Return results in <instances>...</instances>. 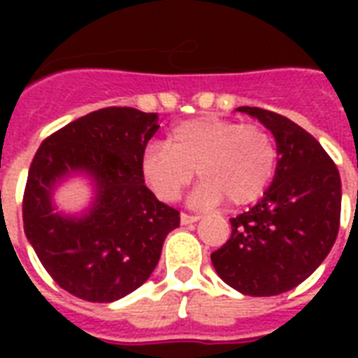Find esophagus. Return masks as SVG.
Masks as SVG:
<instances>
[{"label":"esophagus","mask_w":358,"mask_h":358,"mask_svg":"<svg viewBox=\"0 0 358 358\" xmlns=\"http://www.w3.org/2000/svg\"><path fill=\"white\" fill-rule=\"evenodd\" d=\"M197 220H199V217H195V215H186V213L180 215V222H182V224H194Z\"/></svg>","instance_id":"1"}]
</instances>
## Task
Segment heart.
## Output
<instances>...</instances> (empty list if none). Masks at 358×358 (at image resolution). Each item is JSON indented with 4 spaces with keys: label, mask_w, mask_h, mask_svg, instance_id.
Instances as JSON below:
<instances>
[{
    "label": "heart",
    "mask_w": 358,
    "mask_h": 358,
    "mask_svg": "<svg viewBox=\"0 0 358 358\" xmlns=\"http://www.w3.org/2000/svg\"><path fill=\"white\" fill-rule=\"evenodd\" d=\"M276 166L278 148L270 130L220 117L174 124L166 141H151L140 161L141 176L161 201H174L197 169L203 180L189 197L197 207H215L224 199L236 207L257 201Z\"/></svg>",
    "instance_id": "heart-1"
}]
</instances>
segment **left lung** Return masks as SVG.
<instances>
[{
	"instance_id": "1",
	"label": "left lung",
	"mask_w": 358,
	"mask_h": 358,
	"mask_svg": "<svg viewBox=\"0 0 358 358\" xmlns=\"http://www.w3.org/2000/svg\"><path fill=\"white\" fill-rule=\"evenodd\" d=\"M236 110L272 132L278 166L263 199L230 218L232 236L210 261L230 287L270 297L305 282L328 257L339 230L341 180L322 145L293 120L259 107Z\"/></svg>"
}]
</instances>
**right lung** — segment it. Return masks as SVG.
<instances>
[{
	"instance_id": "add662e5",
	"label": "right lung",
	"mask_w": 358,
	"mask_h": 358,
	"mask_svg": "<svg viewBox=\"0 0 358 358\" xmlns=\"http://www.w3.org/2000/svg\"><path fill=\"white\" fill-rule=\"evenodd\" d=\"M159 130L155 113L107 107L51 134L36 151L22 199V222L36 255L65 292L113 303L155 270L180 213L145 186L140 161ZM92 182L78 215L57 210L52 194L71 176Z\"/></svg>"
}]
</instances>
